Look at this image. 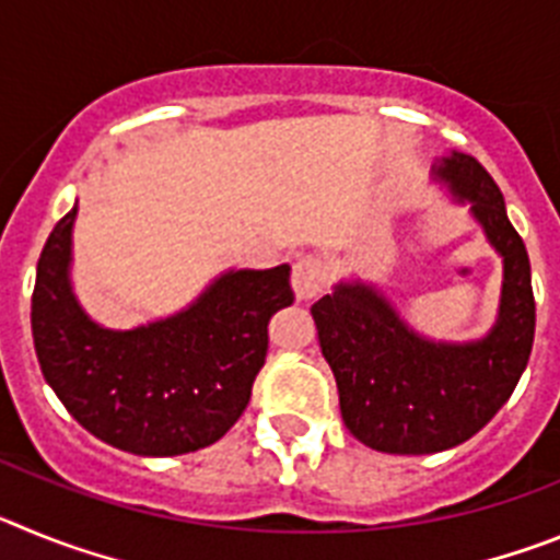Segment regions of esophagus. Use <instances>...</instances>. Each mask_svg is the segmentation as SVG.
Instances as JSON below:
<instances>
[{
	"label": "esophagus",
	"instance_id": "34e87169",
	"mask_svg": "<svg viewBox=\"0 0 560 560\" xmlns=\"http://www.w3.org/2000/svg\"><path fill=\"white\" fill-rule=\"evenodd\" d=\"M328 285V264L319 255H305L294 264L291 271V289L296 300H314Z\"/></svg>",
	"mask_w": 560,
	"mask_h": 560
}]
</instances>
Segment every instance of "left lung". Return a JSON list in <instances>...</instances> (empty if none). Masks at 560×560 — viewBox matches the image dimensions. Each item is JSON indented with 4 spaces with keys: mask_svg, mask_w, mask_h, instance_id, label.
Returning <instances> with one entry per match:
<instances>
[{
    "mask_svg": "<svg viewBox=\"0 0 560 560\" xmlns=\"http://www.w3.org/2000/svg\"><path fill=\"white\" fill-rule=\"evenodd\" d=\"M432 179L468 205L502 257L497 323L482 339L434 341L409 328L387 294L341 280L311 305L319 348L334 370L345 427L387 454H434L459 446L504 407L522 378L536 334L530 257L513 230L491 173L452 151Z\"/></svg>",
    "mask_w": 560,
    "mask_h": 560,
    "instance_id": "1",
    "label": "left lung"
}]
</instances>
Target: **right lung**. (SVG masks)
<instances>
[{
    "instance_id": "right-lung-1",
    "label": "right lung",
    "mask_w": 560,
    "mask_h": 560,
    "mask_svg": "<svg viewBox=\"0 0 560 560\" xmlns=\"http://www.w3.org/2000/svg\"><path fill=\"white\" fill-rule=\"evenodd\" d=\"M75 215L72 207L58 221L38 257L30 323L44 378L86 432L120 452L212 446L249 404L271 314L294 303L291 266L230 269L165 319L103 328L72 291Z\"/></svg>"
}]
</instances>
